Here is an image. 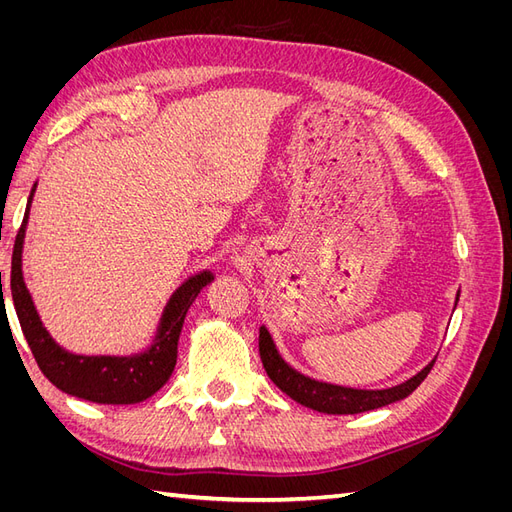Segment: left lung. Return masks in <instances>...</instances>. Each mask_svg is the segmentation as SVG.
<instances>
[{
	"instance_id": "left-lung-1",
	"label": "left lung",
	"mask_w": 512,
	"mask_h": 512,
	"mask_svg": "<svg viewBox=\"0 0 512 512\" xmlns=\"http://www.w3.org/2000/svg\"><path fill=\"white\" fill-rule=\"evenodd\" d=\"M457 301H459V294H457ZM457 301H455V305H457ZM258 348H260L262 365H265L267 376L273 380V384L280 386V389L288 397L299 401L301 406L324 412V414H359V412L395 404V401H399V399H406L416 389V386L427 378L433 363H436V361H431L427 367L418 371L416 376H412L410 380L401 382L397 386H391V389L367 391V389H350V386L320 382V380H314L309 376H303L297 369H292L282 359V354L277 352L267 327H260Z\"/></svg>"
}]
</instances>
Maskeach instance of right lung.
Wrapping results in <instances>:
<instances>
[{
	"mask_svg": "<svg viewBox=\"0 0 512 512\" xmlns=\"http://www.w3.org/2000/svg\"><path fill=\"white\" fill-rule=\"evenodd\" d=\"M36 192L29 194L23 224L17 232L12 250V271H10V292L14 309L21 322L23 335L32 348L34 359L42 374L49 378L59 391L79 399L94 401V404H138L153 393H158L168 382L177 363V344L183 329L185 314L196 301L207 284L213 282V273L203 271L185 280L164 307L160 327L153 344L132 356H83L72 354L55 344V339L42 327V320L36 312L32 294H29L23 280V241L29 220V207ZM2 275V273H0ZM2 290V277H0Z\"/></svg>",
	"mask_w": 512,
	"mask_h": 512,
	"instance_id": "1",
	"label": "right lung"
}]
</instances>
